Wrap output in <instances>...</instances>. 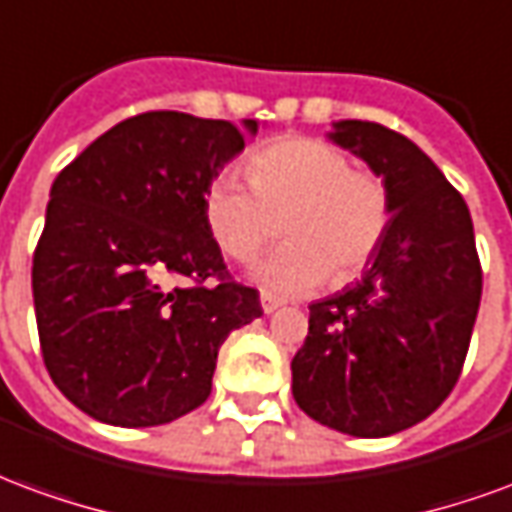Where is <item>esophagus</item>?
<instances>
[{
  "mask_svg": "<svg viewBox=\"0 0 512 512\" xmlns=\"http://www.w3.org/2000/svg\"><path fill=\"white\" fill-rule=\"evenodd\" d=\"M260 307H263L266 315H271V312H277L279 307H282V301L274 299V296H268V293H263V296H260Z\"/></svg>",
  "mask_w": 512,
  "mask_h": 512,
  "instance_id": "1",
  "label": "esophagus"
}]
</instances>
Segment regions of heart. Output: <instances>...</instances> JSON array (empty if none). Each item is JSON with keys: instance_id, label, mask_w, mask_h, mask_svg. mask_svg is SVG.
<instances>
[{"instance_id": "heart-1", "label": "heart", "mask_w": 512, "mask_h": 512, "mask_svg": "<svg viewBox=\"0 0 512 512\" xmlns=\"http://www.w3.org/2000/svg\"><path fill=\"white\" fill-rule=\"evenodd\" d=\"M246 178L222 172L205 186L202 213L216 246L233 260L252 257L277 230L288 238L252 268L277 296H301L329 274L345 282L370 263L392 219L384 180L354 169L340 147L312 136H285L255 150Z\"/></svg>"}]
</instances>
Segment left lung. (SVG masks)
Listing matches in <instances>:
<instances>
[{
    "instance_id": "left-lung-1",
    "label": "left lung",
    "mask_w": 512,
    "mask_h": 512,
    "mask_svg": "<svg viewBox=\"0 0 512 512\" xmlns=\"http://www.w3.org/2000/svg\"><path fill=\"white\" fill-rule=\"evenodd\" d=\"M329 139L384 180L392 219L362 279L310 304L293 397L326 428L381 439L430 417L461 376L483 296L469 208L397 131L337 120Z\"/></svg>"
}]
</instances>
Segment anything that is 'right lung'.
Instances as JSON below:
<instances>
[{
	"mask_svg": "<svg viewBox=\"0 0 512 512\" xmlns=\"http://www.w3.org/2000/svg\"><path fill=\"white\" fill-rule=\"evenodd\" d=\"M244 131L255 136L257 120ZM244 131L145 112L51 183L32 257L40 351L57 389L98 422L150 428L202 406L227 334L263 315L257 290L224 274L202 213ZM211 276L219 286L204 285Z\"/></svg>",
	"mask_w": 512,
	"mask_h": 512,
	"instance_id": "add662e5",
	"label": "right lung"
}]
</instances>
